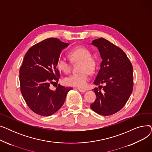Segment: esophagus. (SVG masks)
Here are the masks:
<instances>
[{"mask_svg": "<svg viewBox=\"0 0 152 152\" xmlns=\"http://www.w3.org/2000/svg\"><path fill=\"white\" fill-rule=\"evenodd\" d=\"M79 91H80L81 92H85L86 91L84 89H77Z\"/></svg>", "mask_w": 152, "mask_h": 152, "instance_id": "34e87169", "label": "esophagus"}]
</instances>
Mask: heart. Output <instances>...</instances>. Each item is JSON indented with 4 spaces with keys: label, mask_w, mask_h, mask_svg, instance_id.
I'll return each mask as SVG.
<instances>
[{
    "label": "heart",
    "mask_w": 152,
    "mask_h": 152,
    "mask_svg": "<svg viewBox=\"0 0 152 152\" xmlns=\"http://www.w3.org/2000/svg\"><path fill=\"white\" fill-rule=\"evenodd\" d=\"M68 57L71 63H78L77 73L67 76L64 79V83L67 86L83 88L88 81L89 73H92L96 68L97 61L91 55V51L83 46L76 47L72 49ZM58 69L64 73H68L71 71V64L65 59L59 58L57 61Z\"/></svg>",
    "instance_id": "obj_1"
}]
</instances>
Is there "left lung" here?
<instances>
[{"instance_id":"obj_1","label":"left lung","mask_w":152,"mask_h":152,"mask_svg":"<svg viewBox=\"0 0 152 152\" xmlns=\"http://www.w3.org/2000/svg\"><path fill=\"white\" fill-rule=\"evenodd\" d=\"M92 44L98 48L102 61L94 82L99 86L94 89L96 99L91 107L99 115H111L124 107L132 92V65L124 52L108 40L101 37ZM102 88L103 92L98 90Z\"/></svg>"}]
</instances>
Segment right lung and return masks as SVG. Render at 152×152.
<instances>
[{
    "mask_svg": "<svg viewBox=\"0 0 152 152\" xmlns=\"http://www.w3.org/2000/svg\"><path fill=\"white\" fill-rule=\"evenodd\" d=\"M68 45L57 38H48L32 46L23 59L20 69L21 92L27 105L37 115L48 116L57 112L72 89L60 84L55 91L49 88L50 84L58 83L57 61Z\"/></svg>",
    "mask_w": 152,
    "mask_h": 152,
    "instance_id": "obj_1",
    "label": "right lung"
}]
</instances>
